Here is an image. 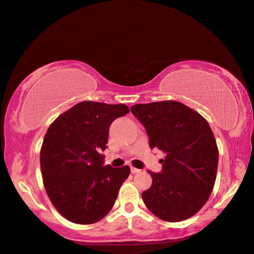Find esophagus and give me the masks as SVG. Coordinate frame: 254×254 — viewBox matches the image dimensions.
<instances>
[{"instance_id": "1", "label": "esophagus", "mask_w": 254, "mask_h": 254, "mask_svg": "<svg viewBox=\"0 0 254 254\" xmlns=\"http://www.w3.org/2000/svg\"><path fill=\"white\" fill-rule=\"evenodd\" d=\"M139 169H137V168H133V167H131V173L132 174H137V173H139Z\"/></svg>"}]
</instances>
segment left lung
Here are the masks:
<instances>
[{"label":"left lung","mask_w":254,"mask_h":254,"mask_svg":"<svg viewBox=\"0 0 254 254\" xmlns=\"http://www.w3.org/2000/svg\"><path fill=\"white\" fill-rule=\"evenodd\" d=\"M131 113L145 127L151 148L166 153L161 173L148 171L152 187L141 193L159 219L180 222L193 216L212 193L219 149L203 117L177 101L139 103Z\"/></svg>","instance_id":"8db88e82"}]
</instances>
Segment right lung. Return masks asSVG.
Returning <instances> with one entry per match:
<instances>
[{
  "label": "right lung",
  "instance_id": "right-lung-1",
  "mask_svg": "<svg viewBox=\"0 0 254 254\" xmlns=\"http://www.w3.org/2000/svg\"><path fill=\"white\" fill-rule=\"evenodd\" d=\"M130 112L127 106L83 101L51 124L40 152L41 174L49 199L66 220L92 224L113 208L127 166H103L109 127Z\"/></svg>",
  "mask_w": 254,
  "mask_h": 254
}]
</instances>
